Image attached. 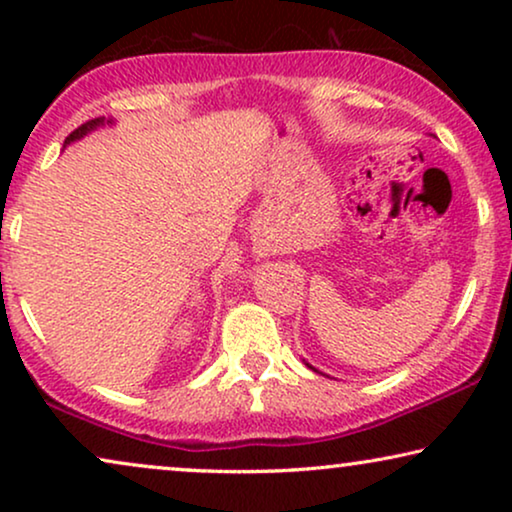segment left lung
<instances>
[{
    "instance_id": "obj_1",
    "label": "left lung",
    "mask_w": 512,
    "mask_h": 512,
    "mask_svg": "<svg viewBox=\"0 0 512 512\" xmlns=\"http://www.w3.org/2000/svg\"><path fill=\"white\" fill-rule=\"evenodd\" d=\"M303 361H305V359H303ZM305 366H307V368H310V370H314V373H319V370H317V368H314V366H310V363H307V361H305Z\"/></svg>"
}]
</instances>
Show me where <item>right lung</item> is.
Instances as JSON below:
<instances>
[{
  "mask_svg": "<svg viewBox=\"0 0 512 512\" xmlns=\"http://www.w3.org/2000/svg\"><path fill=\"white\" fill-rule=\"evenodd\" d=\"M116 121L114 118H104V116H100V118H93V121H88V123H83L81 128H76L72 135H69L67 139H65V146H69V144H74V142H79V139H83L86 135H90V132H95V130H100V128H107V125H114ZM65 146H62V149H65Z\"/></svg>",
  "mask_w": 512,
  "mask_h": 512,
  "instance_id": "add662e5",
  "label": "right lung"
}]
</instances>
